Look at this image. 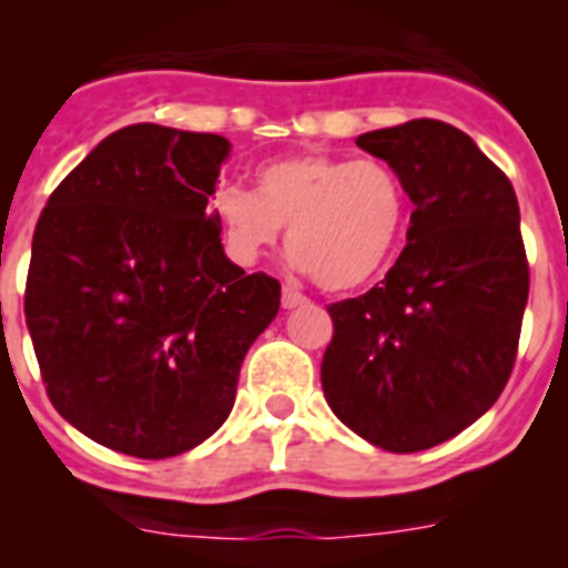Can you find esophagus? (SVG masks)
<instances>
[{"label": "esophagus", "mask_w": 568, "mask_h": 568, "mask_svg": "<svg viewBox=\"0 0 568 568\" xmlns=\"http://www.w3.org/2000/svg\"><path fill=\"white\" fill-rule=\"evenodd\" d=\"M281 304H284V310H295V307H301V304H307V298H304L298 290L284 287L281 290Z\"/></svg>", "instance_id": "34e87169"}]
</instances>
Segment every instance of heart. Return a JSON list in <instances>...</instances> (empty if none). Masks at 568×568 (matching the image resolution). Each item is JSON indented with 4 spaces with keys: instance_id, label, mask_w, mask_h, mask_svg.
<instances>
[{
    "instance_id": "b5f03b06",
    "label": "heart",
    "mask_w": 568,
    "mask_h": 568,
    "mask_svg": "<svg viewBox=\"0 0 568 568\" xmlns=\"http://www.w3.org/2000/svg\"><path fill=\"white\" fill-rule=\"evenodd\" d=\"M213 213L239 264L258 261L287 230L290 264L329 293H349L384 273L409 202L389 164L301 153L264 164L255 193L224 187Z\"/></svg>"
}]
</instances>
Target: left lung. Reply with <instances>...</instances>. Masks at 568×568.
Listing matches in <instances>:
<instances>
[{
	"mask_svg": "<svg viewBox=\"0 0 568 568\" xmlns=\"http://www.w3.org/2000/svg\"><path fill=\"white\" fill-rule=\"evenodd\" d=\"M415 204L381 284L333 304L321 361L329 409L386 453L464 433L504 393L529 298L518 195L464 130L413 119L355 139Z\"/></svg>",
	"mask_w": 568,
	"mask_h": 568,
	"instance_id": "8db88e82",
	"label": "left lung"
}]
</instances>
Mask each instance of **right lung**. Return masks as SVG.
Here are the masks:
<instances>
[{"label":"right lung","instance_id":"1","mask_svg":"<svg viewBox=\"0 0 568 568\" xmlns=\"http://www.w3.org/2000/svg\"><path fill=\"white\" fill-rule=\"evenodd\" d=\"M227 155L224 135L130 124L39 215L24 321L44 389L115 453L159 460L207 440L278 313V281L224 255L210 195Z\"/></svg>","mask_w":568,"mask_h":568}]
</instances>
